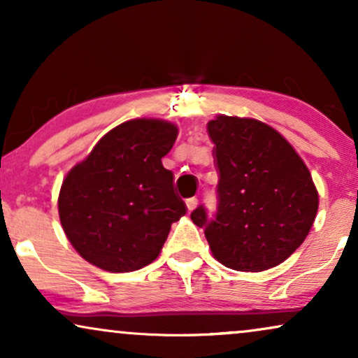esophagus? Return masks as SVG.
Returning a JSON list of instances; mask_svg holds the SVG:
<instances>
[{
  "label": "esophagus",
  "instance_id": "esophagus-1",
  "mask_svg": "<svg viewBox=\"0 0 358 358\" xmlns=\"http://www.w3.org/2000/svg\"><path fill=\"white\" fill-rule=\"evenodd\" d=\"M197 203H199V200L195 199V197H190V199L185 200V205H187L189 212H192V210H194L195 207H197Z\"/></svg>",
  "mask_w": 358,
  "mask_h": 358
}]
</instances>
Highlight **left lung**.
Wrapping results in <instances>:
<instances>
[{
    "instance_id": "obj_1",
    "label": "left lung",
    "mask_w": 358,
    "mask_h": 358,
    "mask_svg": "<svg viewBox=\"0 0 358 358\" xmlns=\"http://www.w3.org/2000/svg\"><path fill=\"white\" fill-rule=\"evenodd\" d=\"M218 168L212 218L190 213L223 266L261 272L282 264L305 241L317 212V190L292 145L262 122L220 115L208 122Z\"/></svg>"
}]
</instances>
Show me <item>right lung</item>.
Listing matches in <instances>:
<instances>
[{
    "mask_svg": "<svg viewBox=\"0 0 358 358\" xmlns=\"http://www.w3.org/2000/svg\"><path fill=\"white\" fill-rule=\"evenodd\" d=\"M178 138L164 120H129L102 136L63 180L58 213L83 259L109 272H131L158 257L171 224L187 207L161 158Z\"/></svg>",
    "mask_w": 358,
    "mask_h": 358,
    "instance_id": "1",
    "label": "right lung"
}]
</instances>
